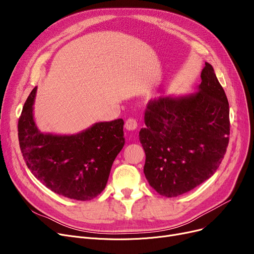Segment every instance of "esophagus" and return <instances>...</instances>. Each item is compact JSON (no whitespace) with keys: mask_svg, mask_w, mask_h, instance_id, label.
Instances as JSON below:
<instances>
[{"mask_svg":"<svg viewBox=\"0 0 254 254\" xmlns=\"http://www.w3.org/2000/svg\"><path fill=\"white\" fill-rule=\"evenodd\" d=\"M126 128L128 129V130H134L137 128L138 127V124H137V120L134 119V118H128L127 122H126V125H125Z\"/></svg>","mask_w":254,"mask_h":254,"instance_id":"1","label":"esophagus"}]
</instances>
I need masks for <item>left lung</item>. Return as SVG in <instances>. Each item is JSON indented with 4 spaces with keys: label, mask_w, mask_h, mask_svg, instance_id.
<instances>
[{
    "label": "left lung",
    "mask_w": 254,
    "mask_h": 254,
    "mask_svg": "<svg viewBox=\"0 0 254 254\" xmlns=\"http://www.w3.org/2000/svg\"><path fill=\"white\" fill-rule=\"evenodd\" d=\"M198 91L149 101L139 132L146 161L144 174L159 194L174 197L207 179L226 152L230 136L228 98L205 63Z\"/></svg>",
    "instance_id": "obj_1"
}]
</instances>
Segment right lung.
I'll return each instance as SVG.
<instances>
[{
    "mask_svg": "<svg viewBox=\"0 0 254 254\" xmlns=\"http://www.w3.org/2000/svg\"><path fill=\"white\" fill-rule=\"evenodd\" d=\"M37 87L18 120V141L33 175L60 195L87 201L106 188L115 157L125 145L124 120L97 123L77 135L43 134L34 122Z\"/></svg>",
    "mask_w": 254,
    "mask_h": 254,
    "instance_id": "add662e5",
    "label": "right lung"
}]
</instances>
